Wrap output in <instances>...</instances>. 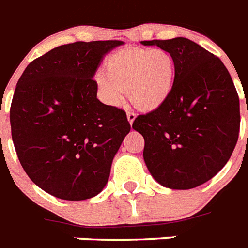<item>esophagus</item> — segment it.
Masks as SVG:
<instances>
[{
	"label": "esophagus",
	"instance_id": "34e87169",
	"mask_svg": "<svg viewBox=\"0 0 248 248\" xmlns=\"http://www.w3.org/2000/svg\"><path fill=\"white\" fill-rule=\"evenodd\" d=\"M126 118H128V122L130 123V124H133V122L136 120V114L133 111H128L126 112Z\"/></svg>",
	"mask_w": 248,
	"mask_h": 248
}]
</instances>
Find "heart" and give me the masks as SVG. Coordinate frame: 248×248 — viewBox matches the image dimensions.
Wrapping results in <instances>:
<instances>
[{"instance_id": "heart-1", "label": "heart", "mask_w": 248, "mask_h": 248, "mask_svg": "<svg viewBox=\"0 0 248 248\" xmlns=\"http://www.w3.org/2000/svg\"><path fill=\"white\" fill-rule=\"evenodd\" d=\"M106 72L96 75L100 95L119 105L126 90L129 100L142 110H155L169 99L175 83V61L165 49L124 48L106 59Z\"/></svg>"}]
</instances>
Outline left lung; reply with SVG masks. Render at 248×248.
<instances>
[{"label":"left lung","mask_w":248,"mask_h":248,"mask_svg":"<svg viewBox=\"0 0 248 248\" xmlns=\"http://www.w3.org/2000/svg\"><path fill=\"white\" fill-rule=\"evenodd\" d=\"M140 43L165 49L175 61L169 99L133 123L144 138V162L161 185L193 189L232 156L241 123L238 93L222 61L189 39Z\"/></svg>","instance_id":"8db88e82"}]
</instances>
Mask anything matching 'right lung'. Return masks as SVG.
<instances>
[{
    "label": "right lung",
    "mask_w": 248,
    "mask_h": 248,
    "mask_svg": "<svg viewBox=\"0 0 248 248\" xmlns=\"http://www.w3.org/2000/svg\"><path fill=\"white\" fill-rule=\"evenodd\" d=\"M119 40L57 46L26 67L10 109L12 142L32 183L64 200L104 189L130 130L124 110L102 104L92 77Z\"/></svg>",
    "instance_id": "obj_1"
}]
</instances>
